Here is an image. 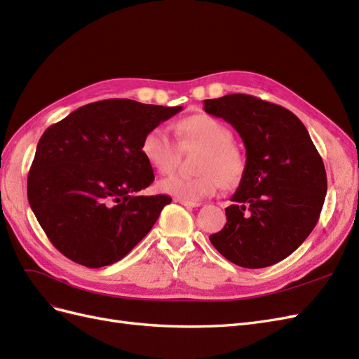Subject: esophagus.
<instances>
[{"label":"esophagus","instance_id":"obj_1","mask_svg":"<svg viewBox=\"0 0 359 359\" xmlns=\"http://www.w3.org/2000/svg\"><path fill=\"white\" fill-rule=\"evenodd\" d=\"M178 203L187 206V208H198V206H201L199 202H190V201H184V199H177Z\"/></svg>","mask_w":359,"mask_h":359}]
</instances>
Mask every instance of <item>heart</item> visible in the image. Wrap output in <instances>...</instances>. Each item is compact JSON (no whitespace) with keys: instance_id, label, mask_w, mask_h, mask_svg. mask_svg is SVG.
<instances>
[{"instance_id":"heart-1","label":"heart","mask_w":359,"mask_h":359,"mask_svg":"<svg viewBox=\"0 0 359 359\" xmlns=\"http://www.w3.org/2000/svg\"><path fill=\"white\" fill-rule=\"evenodd\" d=\"M177 136L182 147L196 144L205 148L199 156L194 177L170 175L158 182L163 193L184 201L210 198L224 187H235L244 175V160L233 145V133L219 118L198 114L177 124ZM140 154L160 173H169L177 166L180 147L169 130L157 126L149 128L140 142Z\"/></svg>"}]
</instances>
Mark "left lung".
Here are the masks:
<instances>
[{
	"label": "left lung",
	"instance_id": "1",
	"mask_svg": "<svg viewBox=\"0 0 359 359\" xmlns=\"http://www.w3.org/2000/svg\"><path fill=\"white\" fill-rule=\"evenodd\" d=\"M245 145L240 186L226 208V224L210 236L232 264L265 268L286 259L316 226L327 194V172L299 118L248 94L203 100Z\"/></svg>",
	"mask_w": 359,
	"mask_h": 359
}]
</instances>
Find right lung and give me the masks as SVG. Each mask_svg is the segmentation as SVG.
I'll list each match as a JSON object with an SVG mask.
<instances>
[{
  "instance_id": "obj_1",
  "label": "right lung",
  "mask_w": 359,
  "mask_h": 359,
  "mask_svg": "<svg viewBox=\"0 0 359 359\" xmlns=\"http://www.w3.org/2000/svg\"><path fill=\"white\" fill-rule=\"evenodd\" d=\"M181 109L109 99L46 128L27 189L31 210L58 252L102 268L121 260L151 231L172 199L139 194L154 181L140 142Z\"/></svg>"
}]
</instances>
